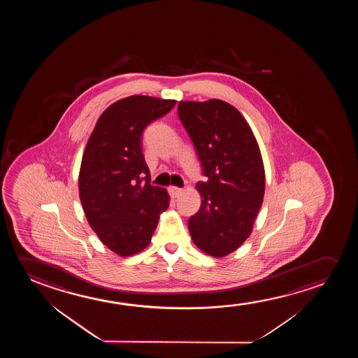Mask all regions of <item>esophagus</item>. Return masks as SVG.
Returning <instances> with one entry per match:
<instances>
[{
    "instance_id": "esophagus-1",
    "label": "esophagus",
    "mask_w": 358,
    "mask_h": 358,
    "mask_svg": "<svg viewBox=\"0 0 358 358\" xmlns=\"http://www.w3.org/2000/svg\"><path fill=\"white\" fill-rule=\"evenodd\" d=\"M182 192H183V189L178 188V187H169V193H170V196L172 198H177V196H181Z\"/></svg>"
}]
</instances>
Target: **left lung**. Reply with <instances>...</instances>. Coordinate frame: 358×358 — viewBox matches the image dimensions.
Segmentation results:
<instances>
[{"label": "left lung", "instance_id": "left-lung-1", "mask_svg": "<svg viewBox=\"0 0 358 358\" xmlns=\"http://www.w3.org/2000/svg\"><path fill=\"white\" fill-rule=\"evenodd\" d=\"M177 113L191 138L206 181L196 183L199 210L188 220L192 240L211 257H225L250 236L264 196L258 143L230 103L180 101Z\"/></svg>", "mask_w": 358, "mask_h": 358}]
</instances>
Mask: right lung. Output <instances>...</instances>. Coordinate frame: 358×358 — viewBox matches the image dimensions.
<instances>
[{
    "label": "right lung",
    "instance_id": "1",
    "mask_svg": "<svg viewBox=\"0 0 358 358\" xmlns=\"http://www.w3.org/2000/svg\"><path fill=\"white\" fill-rule=\"evenodd\" d=\"M175 100L133 95L100 116L82 159L79 196L89 225L103 245L127 257L144 250L169 206V194L150 185L142 136L171 111Z\"/></svg>",
    "mask_w": 358,
    "mask_h": 358
}]
</instances>
